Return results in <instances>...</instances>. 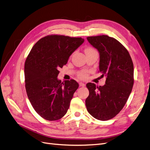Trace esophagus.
<instances>
[{
    "instance_id": "esophagus-1",
    "label": "esophagus",
    "mask_w": 150,
    "mask_h": 150,
    "mask_svg": "<svg viewBox=\"0 0 150 150\" xmlns=\"http://www.w3.org/2000/svg\"><path fill=\"white\" fill-rule=\"evenodd\" d=\"M79 86H81V87H84L85 84L82 82H81V83H79Z\"/></svg>"
}]
</instances>
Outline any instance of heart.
Returning <instances> with one entry per match:
<instances>
[{"mask_svg":"<svg viewBox=\"0 0 150 150\" xmlns=\"http://www.w3.org/2000/svg\"><path fill=\"white\" fill-rule=\"evenodd\" d=\"M94 51V49L93 48L88 47L85 49V52H88V51ZM87 76H88V71H83L79 74V77L81 79L86 78V77H87Z\"/></svg>","mask_w":150,"mask_h":150,"instance_id":"heart-1","label":"heart"}]
</instances>
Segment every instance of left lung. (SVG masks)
I'll list each match as a JSON object with an SVG mask.
<instances>
[{
    "mask_svg": "<svg viewBox=\"0 0 150 150\" xmlns=\"http://www.w3.org/2000/svg\"><path fill=\"white\" fill-rule=\"evenodd\" d=\"M99 53V71L106 76L105 84L88 83L86 106L94 118L107 121L116 116L128 100L134 83L133 63L127 49L106 35L88 37Z\"/></svg>",
    "mask_w": 150,
    "mask_h": 150,
    "instance_id": "8db88e82",
    "label": "left lung"
}]
</instances>
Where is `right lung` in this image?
I'll return each instance as SVG.
<instances>
[{"instance_id":"right-lung-1","label":"right lung","mask_w":150,"mask_h":150,"mask_svg":"<svg viewBox=\"0 0 150 150\" xmlns=\"http://www.w3.org/2000/svg\"><path fill=\"white\" fill-rule=\"evenodd\" d=\"M84 41L81 38L50 35L35 43L24 66L25 86L28 98L38 114L48 121L64 116L79 87L74 79L61 82L59 69Z\"/></svg>"}]
</instances>
